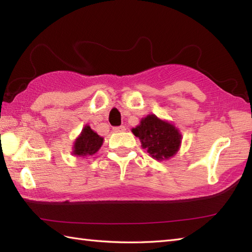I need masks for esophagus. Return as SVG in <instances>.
I'll return each instance as SVG.
<instances>
[{
	"instance_id": "34e87169",
	"label": "esophagus",
	"mask_w": 252,
	"mask_h": 252,
	"mask_svg": "<svg viewBox=\"0 0 252 252\" xmlns=\"http://www.w3.org/2000/svg\"><path fill=\"white\" fill-rule=\"evenodd\" d=\"M125 130H126L125 126H117V127L113 128V131H115V132H122V131H125Z\"/></svg>"
}]
</instances>
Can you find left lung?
<instances>
[{"instance_id": "obj_1", "label": "left lung", "mask_w": 252, "mask_h": 252, "mask_svg": "<svg viewBox=\"0 0 252 252\" xmlns=\"http://www.w3.org/2000/svg\"><path fill=\"white\" fill-rule=\"evenodd\" d=\"M131 131L140 139L142 148L147 149V153L159 161L173 157L181 145L182 135L178 128L154 114L142 118L140 124L132 128Z\"/></svg>"}]
</instances>
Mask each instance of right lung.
<instances>
[{
	"mask_svg": "<svg viewBox=\"0 0 252 252\" xmlns=\"http://www.w3.org/2000/svg\"><path fill=\"white\" fill-rule=\"evenodd\" d=\"M103 137L98 136L90 126H84L81 134L74 141L73 155L78 157L93 156L103 145Z\"/></svg>",
	"mask_w": 252,
	"mask_h": 252,
	"instance_id": "right-lung-1",
	"label": "right lung"
}]
</instances>
